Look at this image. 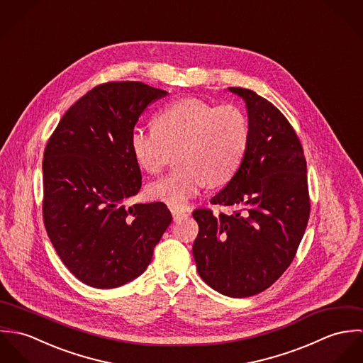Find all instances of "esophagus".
Here are the masks:
<instances>
[{
  "mask_svg": "<svg viewBox=\"0 0 363 363\" xmlns=\"http://www.w3.org/2000/svg\"><path fill=\"white\" fill-rule=\"evenodd\" d=\"M170 212H172V215H173V219H174V220H177V219H182V218L187 216V212H186V211H182V209H177V208H172V209H170Z\"/></svg>",
  "mask_w": 363,
  "mask_h": 363,
  "instance_id": "obj_1",
  "label": "esophagus"
}]
</instances>
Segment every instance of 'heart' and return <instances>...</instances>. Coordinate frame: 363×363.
I'll list each match as a JSON object with an SVG mask.
<instances>
[{"label": "heart", "instance_id": "obj_1", "mask_svg": "<svg viewBox=\"0 0 363 363\" xmlns=\"http://www.w3.org/2000/svg\"><path fill=\"white\" fill-rule=\"evenodd\" d=\"M249 121L235 104L213 106L184 98L163 107L155 128H134L130 148L150 174H159L179 150L182 166L148 187L152 200L184 208L206 186L226 184L238 173L249 145Z\"/></svg>", "mask_w": 363, "mask_h": 363}]
</instances>
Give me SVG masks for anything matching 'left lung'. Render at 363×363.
<instances>
[{"label": "left lung", "instance_id": "obj_1", "mask_svg": "<svg viewBox=\"0 0 363 363\" xmlns=\"http://www.w3.org/2000/svg\"><path fill=\"white\" fill-rule=\"evenodd\" d=\"M247 107L249 145L233 179L211 204L232 215L193 212L197 271L222 295L247 298L269 288L295 259L308 226L311 199L302 144L286 117L245 88H229Z\"/></svg>", "mask_w": 363, "mask_h": 363}]
</instances>
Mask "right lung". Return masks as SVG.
Segmentation results:
<instances>
[{
    "mask_svg": "<svg viewBox=\"0 0 363 363\" xmlns=\"http://www.w3.org/2000/svg\"><path fill=\"white\" fill-rule=\"evenodd\" d=\"M166 94L138 81L98 85L65 111L48 141L45 226L61 261L89 286L110 289L140 277L172 222L160 201L127 206L143 184L131 133Z\"/></svg>",
    "mask_w": 363,
    "mask_h": 363,
    "instance_id": "right-lung-1",
    "label": "right lung"
}]
</instances>
